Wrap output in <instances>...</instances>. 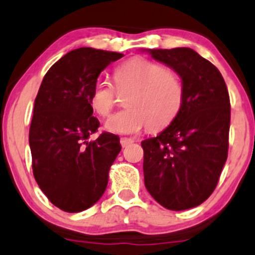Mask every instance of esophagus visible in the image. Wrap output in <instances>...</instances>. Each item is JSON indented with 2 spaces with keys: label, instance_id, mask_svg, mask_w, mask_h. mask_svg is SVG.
Listing matches in <instances>:
<instances>
[{
  "label": "esophagus",
  "instance_id": "34e87169",
  "mask_svg": "<svg viewBox=\"0 0 255 255\" xmlns=\"http://www.w3.org/2000/svg\"><path fill=\"white\" fill-rule=\"evenodd\" d=\"M132 142H133L132 138H128V137H122V138H120V144H122L123 148L128 147V144H131Z\"/></svg>",
  "mask_w": 255,
  "mask_h": 255
}]
</instances>
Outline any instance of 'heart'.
I'll use <instances>...</instances> for the list:
<instances>
[{"mask_svg": "<svg viewBox=\"0 0 255 255\" xmlns=\"http://www.w3.org/2000/svg\"><path fill=\"white\" fill-rule=\"evenodd\" d=\"M117 92L128 91L123 111L106 122L113 133H137L149 125L158 130L170 124L183 103V86L170 70L150 59L135 57L114 72ZM116 90L106 79L96 80L90 94V105L96 114L107 117L116 103Z\"/></svg>", "mask_w": 255, "mask_h": 255, "instance_id": "b5f03b06", "label": "heart"}]
</instances>
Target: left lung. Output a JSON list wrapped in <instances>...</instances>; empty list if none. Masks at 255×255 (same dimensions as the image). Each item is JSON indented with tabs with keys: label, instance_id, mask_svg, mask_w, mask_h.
<instances>
[{
	"label": "left lung",
	"instance_id": "8db88e82",
	"mask_svg": "<svg viewBox=\"0 0 255 255\" xmlns=\"http://www.w3.org/2000/svg\"><path fill=\"white\" fill-rule=\"evenodd\" d=\"M144 51L179 74L185 94L170 125L141 142L144 186L166 209H190L213 193L227 159L229 91L218 68L192 48Z\"/></svg>",
	"mask_w": 255,
	"mask_h": 255
}]
</instances>
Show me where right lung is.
<instances>
[{"instance_id": "1", "label": "right lung", "mask_w": 255, "mask_h": 255, "mask_svg": "<svg viewBox=\"0 0 255 255\" xmlns=\"http://www.w3.org/2000/svg\"><path fill=\"white\" fill-rule=\"evenodd\" d=\"M124 54L81 47L68 52L46 73L35 98L29 131L32 172L52 204L68 213L92 207L102 197L119 137H89L100 122L90 94L100 74Z\"/></svg>"}]
</instances>
